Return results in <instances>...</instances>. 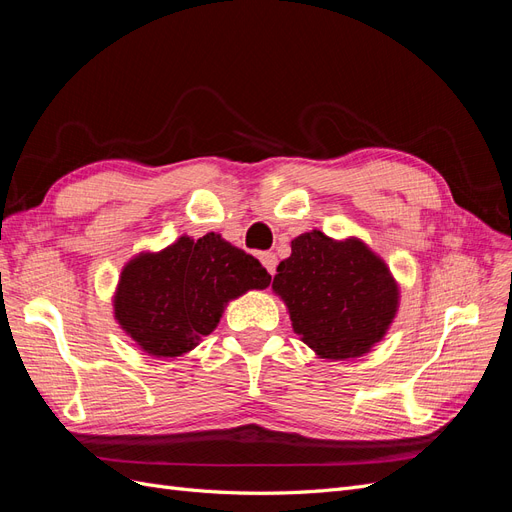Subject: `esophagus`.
Returning <instances> with one entry per match:
<instances>
[{
  "label": "esophagus",
  "instance_id": "obj_1",
  "mask_svg": "<svg viewBox=\"0 0 512 512\" xmlns=\"http://www.w3.org/2000/svg\"><path fill=\"white\" fill-rule=\"evenodd\" d=\"M260 262H262V265L267 267V271H269L271 275H275V267H277V256H275L273 252H265V254H260Z\"/></svg>",
  "mask_w": 512,
  "mask_h": 512
}]
</instances>
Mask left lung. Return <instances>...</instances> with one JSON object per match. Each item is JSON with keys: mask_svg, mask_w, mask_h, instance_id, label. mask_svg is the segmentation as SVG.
<instances>
[{"mask_svg": "<svg viewBox=\"0 0 512 512\" xmlns=\"http://www.w3.org/2000/svg\"><path fill=\"white\" fill-rule=\"evenodd\" d=\"M273 290L288 307L294 333L322 359L335 361L380 342L399 299L389 267L363 241H333L320 230L292 241Z\"/></svg>", "mask_w": 512, "mask_h": 512, "instance_id": "left-lung-1", "label": "left lung"}]
</instances>
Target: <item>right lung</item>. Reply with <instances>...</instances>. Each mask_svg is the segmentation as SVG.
<instances>
[{
    "label": "right lung",
    "mask_w": 512,
    "mask_h": 512,
    "mask_svg": "<svg viewBox=\"0 0 512 512\" xmlns=\"http://www.w3.org/2000/svg\"><path fill=\"white\" fill-rule=\"evenodd\" d=\"M260 262L215 232L181 237L158 254H141L121 271L115 318L151 356H181L218 327L224 305L267 288Z\"/></svg>",
    "instance_id": "right-lung-1"
}]
</instances>
